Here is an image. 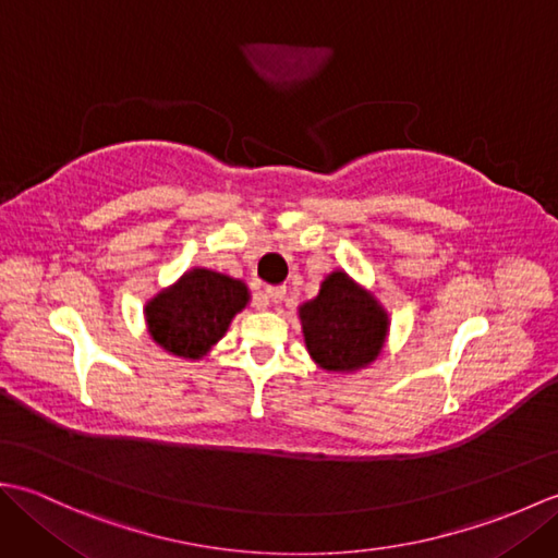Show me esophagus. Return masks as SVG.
I'll use <instances>...</instances> for the list:
<instances>
[{"label":"esophagus","mask_w":558,"mask_h":558,"mask_svg":"<svg viewBox=\"0 0 558 558\" xmlns=\"http://www.w3.org/2000/svg\"><path fill=\"white\" fill-rule=\"evenodd\" d=\"M264 298H266V302L278 304V302L286 300V288H266L264 290Z\"/></svg>","instance_id":"34e87169"}]
</instances>
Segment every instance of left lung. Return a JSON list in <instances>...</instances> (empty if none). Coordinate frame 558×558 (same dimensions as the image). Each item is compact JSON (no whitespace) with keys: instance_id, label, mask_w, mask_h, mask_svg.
<instances>
[{"instance_id":"left-lung-1","label":"left lung","mask_w":558,"mask_h":558,"mask_svg":"<svg viewBox=\"0 0 558 558\" xmlns=\"http://www.w3.org/2000/svg\"><path fill=\"white\" fill-rule=\"evenodd\" d=\"M298 316L310 357L333 374H354L376 362L390 328L381 302L340 268L328 272Z\"/></svg>"}]
</instances>
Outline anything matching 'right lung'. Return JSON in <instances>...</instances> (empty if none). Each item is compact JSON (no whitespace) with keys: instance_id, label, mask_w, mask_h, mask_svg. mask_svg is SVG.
Here are the masks:
<instances>
[{"instance_id":"1","label":"right lung","mask_w":558,"mask_h":558,"mask_svg":"<svg viewBox=\"0 0 558 558\" xmlns=\"http://www.w3.org/2000/svg\"><path fill=\"white\" fill-rule=\"evenodd\" d=\"M248 300L252 292L240 278L192 268L146 302L148 336L174 357L204 360Z\"/></svg>"}]
</instances>
